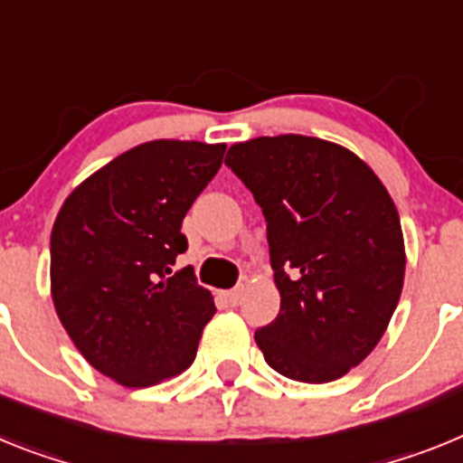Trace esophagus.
I'll use <instances>...</instances> for the list:
<instances>
[{"label":"esophagus","mask_w":463,"mask_h":463,"mask_svg":"<svg viewBox=\"0 0 463 463\" xmlns=\"http://www.w3.org/2000/svg\"><path fill=\"white\" fill-rule=\"evenodd\" d=\"M223 300H226L228 305H240V300H242V288H232V291H226L223 293Z\"/></svg>","instance_id":"34e87169"}]
</instances>
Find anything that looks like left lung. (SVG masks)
Here are the masks:
<instances>
[{
  "mask_svg": "<svg viewBox=\"0 0 463 463\" xmlns=\"http://www.w3.org/2000/svg\"><path fill=\"white\" fill-rule=\"evenodd\" d=\"M226 165L263 209L281 296L256 345L284 377H343L380 343L403 288V231L392 195L359 156L317 137L232 144Z\"/></svg>",
  "mask_w": 463,
  "mask_h": 463,
  "instance_id": "1",
  "label": "left lung"
}]
</instances>
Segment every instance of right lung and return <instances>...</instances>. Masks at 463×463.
Segmentation results:
<instances>
[{
    "instance_id": "right-lung-1",
    "label": "right lung",
    "mask_w": 463,
    "mask_h": 463,
    "mask_svg": "<svg viewBox=\"0 0 463 463\" xmlns=\"http://www.w3.org/2000/svg\"><path fill=\"white\" fill-rule=\"evenodd\" d=\"M226 144L156 139L120 154L64 200L51 232V293L71 343L123 387L193 364L214 298L191 268L182 221L219 172Z\"/></svg>"
}]
</instances>
